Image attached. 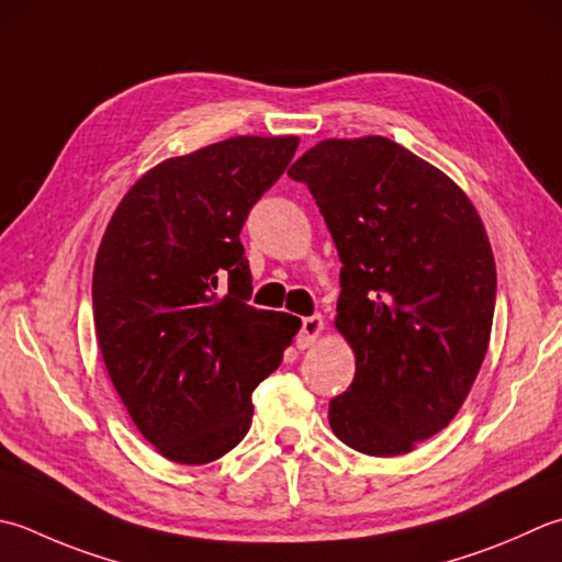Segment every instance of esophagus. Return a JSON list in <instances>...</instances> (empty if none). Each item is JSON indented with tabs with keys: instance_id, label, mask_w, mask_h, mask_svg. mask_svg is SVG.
Returning a JSON list of instances; mask_svg holds the SVG:
<instances>
[{
	"instance_id": "esophagus-1",
	"label": "esophagus",
	"mask_w": 562,
	"mask_h": 562,
	"mask_svg": "<svg viewBox=\"0 0 562 562\" xmlns=\"http://www.w3.org/2000/svg\"><path fill=\"white\" fill-rule=\"evenodd\" d=\"M324 331V318L314 314V316H306L302 318V328H300V336H296V346L300 348H310L316 344L318 334Z\"/></svg>"
}]
</instances>
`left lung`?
<instances>
[{
    "label": "left lung",
    "instance_id": "8db88e82",
    "mask_svg": "<svg viewBox=\"0 0 562 562\" xmlns=\"http://www.w3.org/2000/svg\"><path fill=\"white\" fill-rule=\"evenodd\" d=\"M344 262L336 328L356 378L328 404L366 456H404L446 428L485 360L497 270L468 194L382 136L328 138L290 168Z\"/></svg>",
    "mask_w": 562,
    "mask_h": 562
}]
</instances>
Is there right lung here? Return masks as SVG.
Wrapping results in <instances>:
<instances>
[{
    "instance_id": "add662e5",
    "label": "right lung",
    "mask_w": 562,
    "mask_h": 562,
    "mask_svg": "<svg viewBox=\"0 0 562 562\" xmlns=\"http://www.w3.org/2000/svg\"><path fill=\"white\" fill-rule=\"evenodd\" d=\"M296 146V136H236L162 160L126 192L99 244V350L138 431L172 463H212L244 441L252 390L302 326L248 304L240 244Z\"/></svg>"
}]
</instances>
